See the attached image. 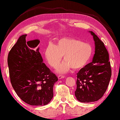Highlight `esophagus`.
<instances>
[{"instance_id": "obj_1", "label": "esophagus", "mask_w": 120, "mask_h": 120, "mask_svg": "<svg viewBox=\"0 0 120 120\" xmlns=\"http://www.w3.org/2000/svg\"><path fill=\"white\" fill-rule=\"evenodd\" d=\"M64 78H65V76L64 75H59L58 76L59 79H64Z\"/></svg>"}]
</instances>
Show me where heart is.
Segmentation results:
<instances>
[{
    "label": "heart",
    "instance_id": "1",
    "mask_svg": "<svg viewBox=\"0 0 120 120\" xmlns=\"http://www.w3.org/2000/svg\"><path fill=\"white\" fill-rule=\"evenodd\" d=\"M92 54L90 45L68 38L59 39L55 45L49 43L45 52L48 63L54 68L59 64L64 55V61L56 69L59 73H65L72 68L75 70L82 68L90 61Z\"/></svg>",
    "mask_w": 120,
    "mask_h": 120
}]
</instances>
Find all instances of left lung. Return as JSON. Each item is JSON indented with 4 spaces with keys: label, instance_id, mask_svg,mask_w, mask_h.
Instances as JSON below:
<instances>
[{
    "label": "left lung",
    "instance_id": "8db88e82",
    "mask_svg": "<svg viewBox=\"0 0 120 120\" xmlns=\"http://www.w3.org/2000/svg\"><path fill=\"white\" fill-rule=\"evenodd\" d=\"M95 42V54L92 62L77 73L75 95L81 102L96 101L102 97L112 75L109 54L103 42L93 32L89 31Z\"/></svg>",
    "mask_w": 120,
    "mask_h": 120
}]
</instances>
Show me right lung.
<instances>
[{
    "mask_svg": "<svg viewBox=\"0 0 120 120\" xmlns=\"http://www.w3.org/2000/svg\"><path fill=\"white\" fill-rule=\"evenodd\" d=\"M19 37L8 53V63L12 86L18 96L32 106H45L53 97V86L58 78L43 62L40 40L26 41Z\"/></svg>",
    "mask_w": 120,
    "mask_h": 120,
    "instance_id": "add662e5",
    "label": "right lung"
}]
</instances>
